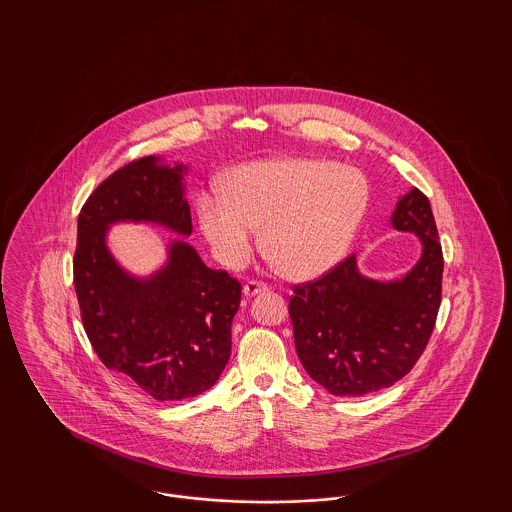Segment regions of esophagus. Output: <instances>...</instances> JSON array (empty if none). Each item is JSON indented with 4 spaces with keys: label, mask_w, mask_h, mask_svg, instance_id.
Segmentation results:
<instances>
[{
    "label": "esophagus",
    "mask_w": 512,
    "mask_h": 512,
    "mask_svg": "<svg viewBox=\"0 0 512 512\" xmlns=\"http://www.w3.org/2000/svg\"><path fill=\"white\" fill-rule=\"evenodd\" d=\"M270 288H268L267 284H263V282H257V280H251V282H247L244 286V293L247 297H253V295H257V293H265L268 292Z\"/></svg>",
    "instance_id": "esophagus-1"
}]
</instances>
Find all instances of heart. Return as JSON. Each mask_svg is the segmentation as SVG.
Wrapping results in <instances>:
<instances>
[{"label": "heart", "mask_w": 512, "mask_h": 512, "mask_svg": "<svg viewBox=\"0 0 512 512\" xmlns=\"http://www.w3.org/2000/svg\"><path fill=\"white\" fill-rule=\"evenodd\" d=\"M368 205L365 176L324 159L284 157L238 167L224 194L197 197L199 226L220 263L244 267L257 244L284 274L313 278L345 255Z\"/></svg>", "instance_id": "heart-1"}]
</instances>
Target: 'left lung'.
I'll return each mask as SVG.
<instances>
[{
	"instance_id": "obj_1",
	"label": "left lung",
	"mask_w": 512,
	"mask_h": 512,
	"mask_svg": "<svg viewBox=\"0 0 512 512\" xmlns=\"http://www.w3.org/2000/svg\"><path fill=\"white\" fill-rule=\"evenodd\" d=\"M391 224L422 242L420 259L401 280L366 278L349 255L293 288L297 357L332 395L361 397L390 388L411 372L436 326L443 253L428 197L416 188L403 195Z\"/></svg>"
}]
</instances>
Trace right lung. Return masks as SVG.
Segmentation results:
<instances>
[{"mask_svg": "<svg viewBox=\"0 0 512 512\" xmlns=\"http://www.w3.org/2000/svg\"><path fill=\"white\" fill-rule=\"evenodd\" d=\"M184 172L153 155L132 161L105 178L78 215L74 290L86 336L103 365L157 401L195 397L219 380L242 301L240 282L205 267L186 242H172L167 265L149 278L128 274L107 249V230L121 220L190 236Z\"/></svg>", "mask_w": 512, "mask_h": 512, "instance_id": "right-lung-1", "label": "right lung"}]
</instances>
